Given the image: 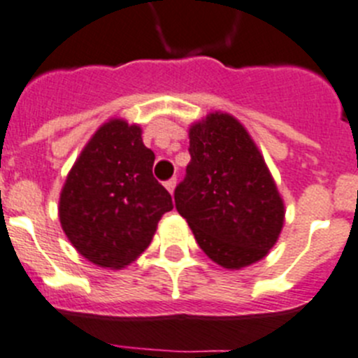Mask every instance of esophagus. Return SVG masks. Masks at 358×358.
Returning a JSON list of instances; mask_svg holds the SVG:
<instances>
[{"mask_svg": "<svg viewBox=\"0 0 358 358\" xmlns=\"http://www.w3.org/2000/svg\"><path fill=\"white\" fill-rule=\"evenodd\" d=\"M175 187H176V178H171V180H168V182H166V189L169 190V192H175Z\"/></svg>", "mask_w": 358, "mask_h": 358, "instance_id": "obj_1", "label": "esophagus"}]
</instances>
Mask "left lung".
Instances as JSON below:
<instances>
[{
    "mask_svg": "<svg viewBox=\"0 0 358 358\" xmlns=\"http://www.w3.org/2000/svg\"><path fill=\"white\" fill-rule=\"evenodd\" d=\"M190 162L175 205L201 250L224 268H242L277 242L285 205L249 134L215 113L190 129Z\"/></svg>",
    "mask_w": 358,
    "mask_h": 358,
    "instance_id": "obj_1",
    "label": "left lung"
}]
</instances>
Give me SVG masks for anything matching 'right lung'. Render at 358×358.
<instances>
[{
	"label": "right lung",
	"mask_w": 358,
	"mask_h": 358,
	"mask_svg": "<svg viewBox=\"0 0 358 358\" xmlns=\"http://www.w3.org/2000/svg\"><path fill=\"white\" fill-rule=\"evenodd\" d=\"M155 153L141 129L122 120L100 127L83 150L59 198V220L92 263L122 268L150 245L173 199L153 176Z\"/></svg>",
	"instance_id": "1"
}]
</instances>
